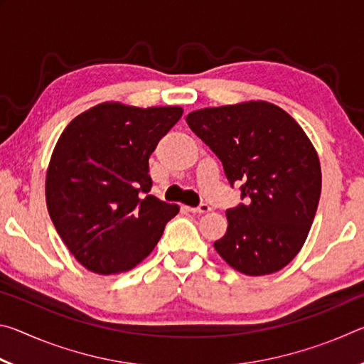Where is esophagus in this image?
<instances>
[{
	"label": "esophagus",
	"instance_id": "1",
	"mask_svg": "<svg viewBox=\"0 0 364 364\" xmlns=\"http://www.w3.org/2000/svg\"><path fill=\"white\" fill-rule=\"evenodd\" d=\"M186 210L191 213H207L210 212V207L207 204H200L199 207H186Z\"/></svg>",
	"mask_w": 364,
	"mask_h": 364
}]
</instances>
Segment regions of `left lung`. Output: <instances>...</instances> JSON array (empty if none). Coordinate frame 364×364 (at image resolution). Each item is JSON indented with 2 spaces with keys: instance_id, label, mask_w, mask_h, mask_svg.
<instances>
[{
  "instance_id": "obj_1",
  "label": "left lung",
  "mask_w": 364,
  "mask_h": 364,
  "mask_svg": "<svg viewBox=\"0 0 364 364\" xmlns=\"http://www.w3.org/2000/svg\"><path fill=\"white\" fill-rule=\"evenodd\" d=\"M186 122L247 197L226 212L215 250L247 276L282 269L304 247L321 196V165L304 128L267 101L199 109Z\"/></svg>"
}]
</instances>
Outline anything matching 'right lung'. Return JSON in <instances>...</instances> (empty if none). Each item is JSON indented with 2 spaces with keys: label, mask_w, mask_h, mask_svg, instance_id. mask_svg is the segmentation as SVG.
Wrapping results in <instances>:
<instances>
[{
  "label": "right lung",
  "mask_w": 364,
  "mask_h": 364,
  "mask_svg": "<svg viewBox=\"0 0 364 364\" xmlns=\"http://www.w3.org/2000/svg\"><path fill=\"white\" fill-rule=\"evenodd\" d=\"M183 107L101 102L60 134L46 170V205L67 249L86 269L120 274L156 247L180 212L149 193V157Z\"/></svg>",
  "instance_id": "obj_1"
}]
</instances>
